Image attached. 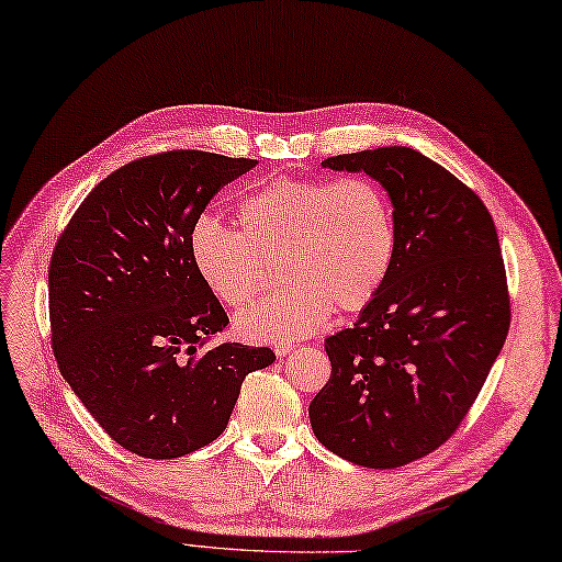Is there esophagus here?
<instances>
[{"instance_id":"obj_1","label":"esophagus","mask_w":562,"mask_h":562,"mask_svg":"<svg viewBox=\"0 0 562 562\" xmlns=\"http://www.w3.org/2000/svg\"><path fill=\"white\" fill-rule=\"evenodd\" d=\"M276 355L282 359V357H286L289 355V351H292L294 349V345L292 342H276Z\"/></svg>"}]
</instances>
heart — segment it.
<instances>
[{"instance_id":"heart-1","label":"heart","mask_w":562,"mask_h":562,"mask_svg":"<svg viewBox=\"0 0 562 562\" xmlns=\"http://www.w3.org/2000/svg\"><path fill=\"white\" fill-rule=\"evenodd\" d=\"M238 220L243 232L199 215L187 255L203 284L232 307L263 289V257L282 255L289 284L236 319L240 334L255 340L315 334L334 307L359 313L380 294L396 255L391 203L366 178H276L243 196Z\"/></svg>"}]
</instances>
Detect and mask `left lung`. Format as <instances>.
Wrapping results in <instances>:
<instances>
[{"mask_svg":"<svg viewBox=\"0 0 562 562\" xmlns=\"http://www.w3.org/2000/svg\"><path fill=\"white\" fill-rule=\"evenodd\" d=\"M322 166L384 187L396 255L357 324L324 340L330 378L310 424L349 463L401 468L451 438L505 345L501 243L482 199L417 150L391 145Z\"/></svg>","mask_w":562,"mask_h":562,"instance_id":"8db88e82","label":"left lung"}]
</instances>
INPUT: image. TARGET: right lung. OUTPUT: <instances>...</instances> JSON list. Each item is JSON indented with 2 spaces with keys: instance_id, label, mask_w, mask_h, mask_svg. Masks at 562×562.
<instances>
[{
  "instance_id": "obj_1",
  "label": "right lung",
  "mask_w": 562,
  "mask_h": 562,
  "mask_svg": "<svg viewBox=\"0 0 562 562\" xmlns=\"http://www.w3.org/2000/svg\"><path fill=\"white\" fill-rule=\"evenodd\" d=\"M257 159L171 150L103 178L59 236L48 270L53 351L97 424L143 459L217 440L240 384L276 361L222 342L228 317L187 255L192 222Z\"/></svg>"
}]
</instances>
